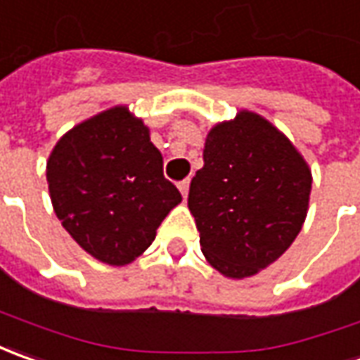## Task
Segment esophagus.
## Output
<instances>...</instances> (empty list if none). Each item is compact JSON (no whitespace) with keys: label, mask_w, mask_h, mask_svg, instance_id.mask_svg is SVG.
I'll return each mask as SVG.
<instances>
[{"label":"esophagus","mask_w":360,"mask_h":360,"mask_svg":"<svg viewBox=\"0 0 360 360\" xmlns=\"http://www.w3.org/2000/svg\"><path fill=\"white\" fill-rule=\"evenodd\" d=\"M189 183H191L189 179H183L179 185H177V187H179L181 195H183V199H187V193H189Z\"/></svg>","instance_id":"34e87169"}]
</instances>
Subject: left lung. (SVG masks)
<instances>
[{
    "mask_svg": "<svg viewBox=\"0 0 360 360\" xmlns=\"http://www.w3.org/2000/svg\"><path fill=\"white\" fill-rule=\"evenodd\" d=\"M189 211L207 261L243 279L285 253L303 227L311 171L266 119L241 111L209 131Z\"/></svg>",
    "mask_w": 360,
    "mask_h": 360,
    "instance_id": "obj_1",
    "label": "left lung"
}]
</instances>
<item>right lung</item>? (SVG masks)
Returning a JSON list of instances; mask_svg holds the SVG:
<instances>
[{"instance_id":"1","label":"right lung","mask_w":360,"mask_h":360,"mask_svg":"<svg viewBox=\"0 0 360 360\" xmlns=\"http://www.w3.org/2000/svg\"><path fill=\"white\" fill-rule=\"evenodd\" d=\"M47 183L65 231L107 265H127L139 257L181 203L149 129L125 107L65 133L47 161Z\"/></svg>"}]
</instances>
